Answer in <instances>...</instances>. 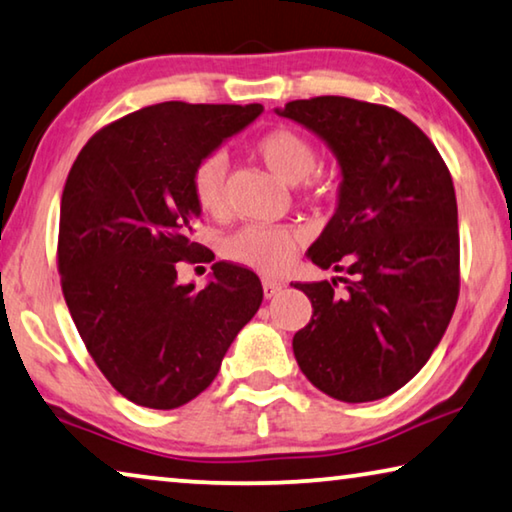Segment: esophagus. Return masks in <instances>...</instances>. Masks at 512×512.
<instances>
[{
	"label": "esophagus",
	"mask_w": 512,
	"mask_h": 512,
	"mask_svg": "<svg viewBox=\"0 0 512 512\" xmlns=\"http://www.w3.org/2000/svg\"><path fill=\"white\" fill-rule=\"evenodd\" d=\"M262 287H264V296L266 298H273V296H278L280 291H282V282H278V280H269V278H264V282H262Z\"/></svg>",
	"instance_id": "obj_1"
}]
</instances>
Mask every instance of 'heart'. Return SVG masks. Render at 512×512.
<instances>
[{"label":"heart","mask_w":512,"mask_h":512,"mask_svg":"<svg viewBox=\"0 0 512 512\" xmlns=\"http://www.w3.org/2000/svg\"><path fill=\"white\" fill-rule=\"evenodd\" d=\"M262 164L285 184L296 186L310 180L316 170V150L294 129H271L255 143ZM225 154H207L193 170V193L207 214H221L225 207ZM298 250V234L285 225H243L223 243L227 259L259 273H280L291 264Z\"/></svg>","instance_id":"b5f03b06"}]
</instances>
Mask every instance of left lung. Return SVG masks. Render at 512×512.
Listing matches in <instances>:
<instances>
[{
  "mask_svg": "<svg viewBox=\"0 0 512 512\" xmlns=\"http://www.w3.org/2000/svg\"><path fill=\"white\" fill-rule=\"evenodd\" d=\"M339 164L335 214L307 257L346 271L296 282L312 321L294 335L300 371L323 394L367 403L412 380L442 342L458 300V205L431 139L380 104L321 95L275 109Z\"/></svg>",
  "mask_w": 512,
  "mask_h": 512,
  "instance_id": "left-lung-1",
  "label": "left lung"
}]
</instances>
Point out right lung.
<instances>
[{
  "instance_id": "obj_1",
  "label": "right lung",
  "mask_w": 512,
  "mask_h": 512,
  "mask_svg": "<svg viewBox=\"0 0 512 512\" xmlns=\"http://www.w3.org/2000/svg\"><path fill=\"white\" fill-rule=\"evenodd\" d=\"M262 104L161 102L97 132L61 198L59 273L72 321L109 383L136 405L173 410L212 385L257 314V275L216 262L205 289L177 280L202 253L193 170Z\"/></svg>"
}]
</instances>
